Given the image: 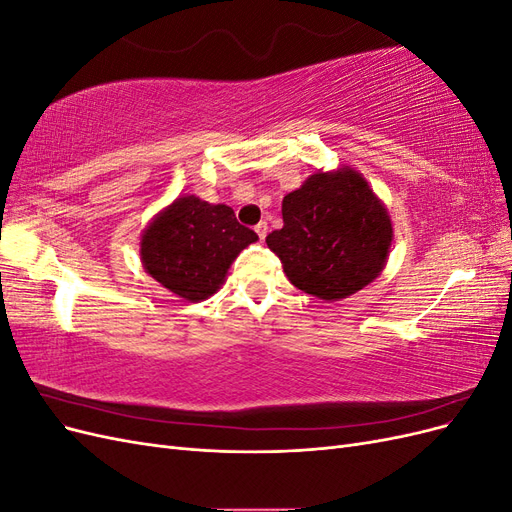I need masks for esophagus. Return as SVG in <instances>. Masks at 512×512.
Wrapping results in <instances>:
<instances>
[{
  "label": "esophagus",
  "mask_w": 512,
  "mask_h": 512,
  "mask_svg": "<svg viewBox=\"0 0 512 512\" xmlns=\"http://www.w3.org/2000/svg\"><path fill=\"white\" fill-rule=\"evenodd\" d=\"M254 230L258 232V237H260V239H265V237L269 235V224H267V222H258Z\"/></svg>",
  "instance_id": "esophagus-1"
}]
</instances>
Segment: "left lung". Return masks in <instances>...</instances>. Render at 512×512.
Instances as JSON below:
<instances>
[{"label":"left lung","mask_w":512,"mask_h":512,"mask_svg":"<svg viewBox=\"0 0 512 512\" xmlns=\"http://www.w3.org/2000/svg\"><path fill=\"white\" fill-rule=\"evenodd\" d=\"M284 226L267 237L292 286L322 301L346 299L386 265L389 211L350 166L309 175L284 196Z\"/></svg>","instance_id":"left-lung-1"}]
</instances>
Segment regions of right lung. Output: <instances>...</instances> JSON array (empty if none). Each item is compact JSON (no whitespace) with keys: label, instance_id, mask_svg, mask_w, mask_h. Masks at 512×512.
Returning <instances> with one entry per match:
<instances>
[{"label":"right lung","instance_id":"right-lung-1","mask_svg":"<svg viewBox=\"0 0 512 512\" xmlns=\"http://www.w3.org/2000/svg\"><path fill=\"white\" fill-rule=\"evenodd\" d=\"M258 235L241 226L226 205L181 196L149 222L141 237L145 271L185 301H205L220 290L241 250Z\"/></svg>","mask_w":512,"mask_h":512}]
</instances>
